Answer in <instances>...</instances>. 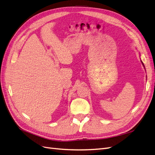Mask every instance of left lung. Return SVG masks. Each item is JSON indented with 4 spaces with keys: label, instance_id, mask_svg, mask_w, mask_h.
I'll use <instances>...</instances> for the list:
<instances>
[{
    "label": "left lung",
    "instance_id": "obj_1",
    "mask_svg": "<svg viewBox=\"0 0 155 155\" xmlns=\"http://www.w3.org/2000/svg\"><path fill=\"white\" fill-rule=\"evenodd\" d=\"M142 64H143V63H142ZM143 66H144V65H143Z\"/></svg>",
    "mask_w": 155,
    "mask_h": 155
}]
</instances>
